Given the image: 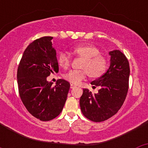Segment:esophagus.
<instances>
[{
	"label": "esophagus",
	"mask_w": 148,
	"mask_h": 148,
	"mask_svg": "<svg viewBox=\"0 0 148 148\" xmlns=\"http://www.w3.org/2000/svg\"><path fill=\"white\" fill-rule=\"evenodd\" d=\"M75 87H76V86H75V85H74V84H70V88H71V89L75 88Z\"/></svg>",
	"instance_id": "34e87169"
}]
</instances>
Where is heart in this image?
Here are the masks:
<instances>
[{"label": "heart", "mask_w": 148, "mask_h": 148, "mask_svg": "<svg viewBox=\"0 0 148 148\" xmlns=\"http://www.w3.org/2000/svg\"><path fill=\"white\" fill-rule=\"evenodd\" d=\"M73 51L78 56L85 58L82 66L84 70H70L64 75L66 81L78 84L87 77L88 73L91 76L97 78L102 75L106 71L108 63L104 57L99 56L100 52L96 47L91 45H80L74 47ZM70 61L71 57L68 52L63 51L58 56V63L62 67L69 66Z\"/></svg>", "instance_id": "heart-1"}]
</instances>
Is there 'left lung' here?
<instances>
[{
    "instance_id": "1",
    "label": "left lung",
    "mask_w": 148,
    "mask_h": 148,
    "mask_svg": "<svg viewBox=\"0 0 148 148\" xmlns=\"http://www.w3.org/2000/svg\"><path fill=\"white\" fill-rule=\"evenodd\" d=\"M110 66L104 75L91 84L100 87L97 94L83 89L80 108L86 118L95 122L114 116L125 101L128 91L130 66L126 56L119 49L110 51Z\"/></svg>"
}]
</instances>
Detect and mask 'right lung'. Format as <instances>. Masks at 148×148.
<instances>
[{
	"label": "right lung",
	"instance_id": "1",
	"mask_svg": "<svg viewBox=\"0 0 148 148\" xmlns=\"http://www.w3.org/2000/svg\"><path fill=\"white\" fill-rule=\"evenodd\" d=\"M53 38L45 36L31 43L23 52L17 74L22 102L40 121H49L61 113L70 87L64 79H58L55 86L47 79L51 73L58 72Z\"/></svg>",
	"mask_w": 148,
	"mask_h": 148
}]
</instances>
